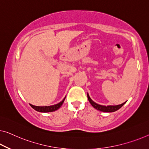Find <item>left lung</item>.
<instances>
[{
    "label": "left lung",
    "mask_w": 149,
    "mask_h": 149,
    "mask_svg": "<svg viewBox=\"0 0 149 149\" xmlns=\"http://www.w3.org/2000/svg\"><path fill=\"white\" fill-rule=\"evenodd\" d=\"M88 98L89 102H90V103L92 104V106H93V107H94V108H96V109L97 110L102 111V112H115V111H116L118 109H120V108L122 106H123L124 104L126 102H124L121 104H119V105H116V106H102V105H100V104L94 102L90 98V97L89 96L88 94Z\"/></svg>",
    "instance_id": "left-lung-1"
}]
</instances>
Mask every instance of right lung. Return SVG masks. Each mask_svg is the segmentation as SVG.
Returning <instances> with one entry per match:
<instances>
[{"label":"right lung","instance_id":"obj_1","mask_svg":"<svg viewBox=\"0 0 149 149\" xmlns=\"http://www.w3.org/2000/svg\"><path fill=\"white\" fill-rule=\"evenodd\" d=\"M65 97H64V99L60 102L55 104V105L52 106H33L31 104V106L33 108V109L35 110L36 111H38V112H53V111H55L58 110L59 108L61 107V106L63 104L64 100H65Z\"/></svg>","mask_w":149,"mask_h":149}]
</instances>
